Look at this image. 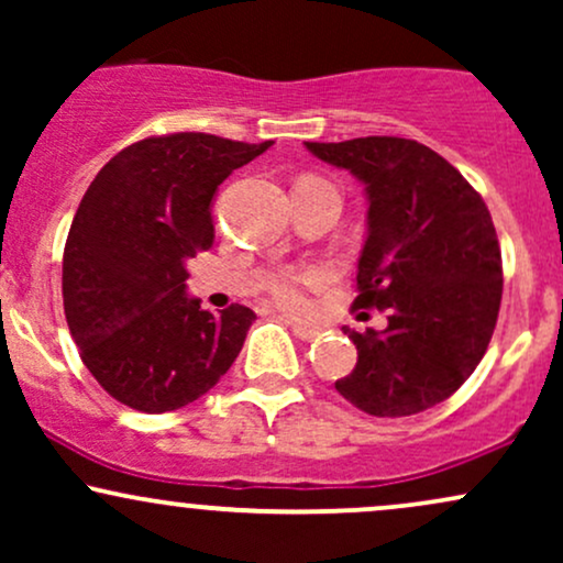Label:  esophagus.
<instances>
[{"instance_id": "1", "label": "esophagus", "mask_w": 563, "mask_h": 563, "mask_svg": "<svg viewBox=\"0 0 563 563\" xmlns=\"http://www.w3.org/2000/svg\"><path fill=\"white\" fill-rule=\"evenodd\" d=\"M290 328H294V335L296 339H301V341H314L320 335V331L318 328H309V325H301V322H296V320H286Z\"/></svg>"}]
</instances>
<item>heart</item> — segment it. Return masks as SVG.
Returning a JSON list of instances; mask_svg holds the SVG:
<instances>
[{"label": "heart", "mask_w": 563, "mask_h": 563, "mask_svg": "<svg viewBox=\"0 0 563 563\" xmlns=\"http://www.w3.org/2000/svg\"><path fill=\"white\" fill-rule=\"evenodd\" d=\"M328 280H331V275L325 269H283L269 280L267 288L283 309L301 312V309H307V290L325 286Z\"/></svg>", "instance_id": "heart-1"}]
</instances>
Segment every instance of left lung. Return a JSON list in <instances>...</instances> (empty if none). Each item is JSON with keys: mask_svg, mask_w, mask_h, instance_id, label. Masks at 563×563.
I'll use <instances>...</instances> for the list:
<instances>
[{"mask_svg": "<svg viewBox=\"0 0 563 563\" xmlns=\"http://www.w3.org/2000/svg\"><path fill=\"white\" fill-rule=\"evenodd\" d=\"M367 192V238L354 309H380L384 331L344 333L357 365L335 389L376 418L429 410L482 363L503 296L493 217L479 192L431 147L405 137L303 142Z\"/></svg>", "mask_w": 563, "mask_h": 563, "instance_id": "obj_1", "label": "left lung"}]
</instances>
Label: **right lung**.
Wrapping results in <instances>:
<instances>
[{
    "label": "right lung",
    "mask_w": 563,
    "mask_h": 563,
    "mask_svg": "<svg viewBox=\"0 0 563 563\" xmlns=\"http://www.w3.org/2000/svg\"><path fill=\"white\" fill-rule=\"evenodd\" d=\"M273 140L203 132L147 137L92 179L63 251V309L87 371L140 412L196 402L230 371L256 314H219L185 294L187 267L214 243L211 200Z\"/></svg>",
    "instance_id": "1"
}]
</instances>
